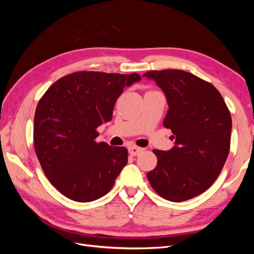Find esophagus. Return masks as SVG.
<instances>
[{
  "instance_id": "1",
  "label": "esophagus",
  "mask_w": 254,
  "mask_h": 254,
  "mask_svg": "<svg viewBox=\"0 0 254 254\" xmlns=\"http://www.w3.org/2000/svg\"><path fill=\"white\" fill-rule=\"evenodd\" d=\"M128 150H129V153L131 156H137L143 151V148L137 147V146H130Z\"/></svg>"
}]
</instances>
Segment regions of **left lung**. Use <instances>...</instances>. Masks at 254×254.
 I'll return each mask as SVG.
<instances>
[{
  "mask_svg": "<svg viewBox=\"0 0 254 254\" xmlns=\"http://www.w3.org/2000/svg\"><path fill=\"white\" fill-rule=\"evenodd\" d=\"M143 76L163 90L170 109L163 126L175 146L153 149L158 158L147 179L157 194L181 202L202 194L217 179L230 150L232 120L212 83L181 70L148 71Z\"/></svg>",
  "mask_w": 254,
  "mask_h": 254,
  "instance_id": "1",
  "label": "left lung"
}]
</instances>
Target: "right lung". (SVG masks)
<instances>
[{"instance_id":"right-lung-1","label":"right lung","mask_w":254,"mask_h":254,"mask_svg":"<svg viewBox=\"0 0 254 254\" xmlns=\"http://www.w3.org/2000/svg\"><path fill=\"white\" fill-rule=\"evenodd\" d=\"M139 80L136 73L80 71L54 82L40 98L34 120L36 155L50 182L71 200L105 196L127 164V148L97 143L96 128L112 120L124 88Z\"/></svg>"}]
</instances>
